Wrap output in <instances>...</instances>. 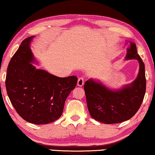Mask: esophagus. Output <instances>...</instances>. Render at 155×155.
I'll return each instance as SVG.
<instances>
[{"label": "esophagus", "mask_w": 155, "mask_h": 155, "mask_svg": "<svg viewBox=\"0 0 155 155\" xmlns=\"http://www.w3.org/2000/svg\"><path fill=\"white\" fill-rule=\"evenodd\" d=\"M84 84V78L83 77H81L78 79V82H77V85L78 86H83Z\"/></svg>", "instance_id": "obj_1"}]
</instances>
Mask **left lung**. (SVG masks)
<instances>
[{
    "label": "left lung",
    "mask_w": 155,
    "mask_h": 155,
    "mask_svg": "<svg viewBox=\"0 0 155 155\" xmlns=\"http://www.w3.org/2000/svg\"><path fill=\"white\" fill-rule=\"evenodd\" d=\"M125 60H137L139 71L136 79L119 89H111L99 80L90 78L84 85L90 115L104 124H115L128 120L134 115L143 100L146 80L145 64L137 54V46L129 41Z\"/></svg>",
    "instance_id": "1"
}]
</instances>
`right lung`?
Segmentation results:
<instances>
[{
	"label": "right lung",
	"instance_id": "1",
	"mask_svg": "<svg viewBox=\"0 0 155 155\" xmlns=\"http://www.w3.org/2000/svg\"><path fill=\"white\" fill-rule=\"evenodd\" d=\"M35 36L22 41L12 58L5 86L12 104L25 120L35 124L54 122L63 114L64 102L75 88L76 76L58 77L32 63H38L31 49Z\"/></svg>",
	"mask_w": 155,
	"mask_h": 155
}]
</instances>
